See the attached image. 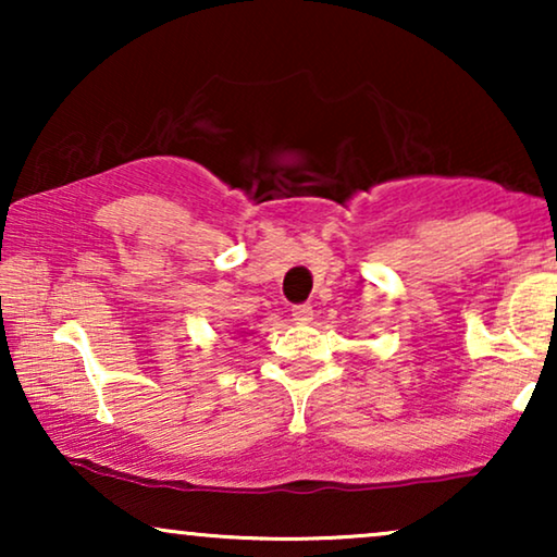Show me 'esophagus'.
<instances>
[{"instance_id":"obj_1","label":"esophagus","mask_w":557,"mask_h":557,"mask_svg":"<svg viewBox=\"0 0 557 557\" xmlns=\"http://www.w3.org/2000/svg\"><path fill=\"white\" fill-rule=\"evenodd\" d=\"M292 317L299 324H307V322H311V319H314V309H311L309 304H299V307L292 309Z\"/></svg>"}]
</instances>
